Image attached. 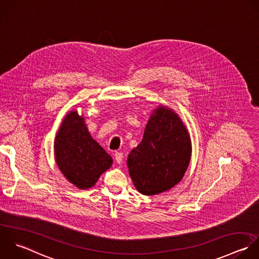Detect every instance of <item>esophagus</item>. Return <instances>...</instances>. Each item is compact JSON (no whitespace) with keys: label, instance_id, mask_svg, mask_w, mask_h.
I'll list each match as a JSON object with an SVG mask.
<instances>
[{"label":"esophagus","instance_id":"esophagus-1","mask_svg":"<svg viewBox=\"0 0 259 259\" xmlns=\"http://www.w3.org/2000/svg\"><path fill=\"white\" fill-rule=\"evenodd\" d=\"M115 160H116V162L117 163H121L122 162V160H123V153H121V152H116L115 153Z\"/></svg>","mask_w":259,"mask_h":259}]
</instances>
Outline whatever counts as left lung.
I'll return each mask as SVG.
<instances>
[{
    "instance_id": "8db88e82",
    "label": "left lung",
    "mask_w": 259,
    "mask_h": 259,
    "mask_svg": "<svg viewBox=\"0 0 259 259\" xmlns=\"http://www.w3.org/2000/svg\"><path fill=\"white\" fill-rule=\"evenodd\" d=\"M192 154L191 138L181 118L159 106L151 114L141 143L127 165L135 188L145 196L166 192L184 178Z\"/></svg>"
}]
</instances>
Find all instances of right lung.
Here are the masks:
<instances>
[{
    "instance_id": "add662e5",
    "label": "right lung",
    "mask_w": 259,
    "mask_h": 259,
    "mask_svg": "<svg viewBox=\"0 0 259 259\" xmlns=\"http://www.w3.org/2000/svg\"><path fill=\"white\" fill-rule=\"evenodd\" d=\"M55 160L62 175L76 188L94 187L113 163L112 157L91 136L82 116L69 112L63 119L54 142Z\"/></svg>"
}]
</instances>
